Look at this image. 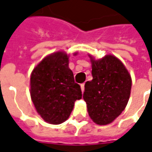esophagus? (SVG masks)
Here are the masks:
<instances>
[{"label": "esophagus", "mask_w": 152, "mask_h": 152, "mask_svg": "<svg viewBox=\"0 0 152 152\" xmlns=\"http://www.w3.org/2000/svg\"><path fill=\"white\" fill-rule=\"evenodd\" d=\"M80 88H81V91L84 92V90H85V84H84V83L80 85Z\"/></svg>", "instance_id": "esophagus-1"}]
</instances>
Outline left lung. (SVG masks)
Segmentation results:
<instances>
[{"mask_svg":"<svg viewBox=\"0 0 152 152\" xmlns=\"http://www.w3.org/2000/svg\"><path fill=\"white\" fill-rule=\"evenodd\" d=\"M89 57L93 80L86 83L83 99L92 121L105 125L112 123L125 108L130 96L132 80L116 57L109 54L99 60Z\"/></svg>","mask_w":152,"mask_h":152,"instance_id":"obj_1","label":"left lung"}]
</instances>
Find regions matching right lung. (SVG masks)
I'll use <instances>...</instances> for the list:
<instances>
[{"mask_svg":"<svg viewBox=\"0 0 152 152\" xmlns=\"http://www.w3.org/2000/svg\"><path fill=\"white\" fill-rule=\"evenodd\" d=\"M68 63V55L59 51L45 57L31 72V100L38 114L50 124L66 121L75 102L82 97Z\"/></svg>","mask_w":152,"mask_h":152,"instance_id":"add662e5","label":"right lung"}]
</instances>
